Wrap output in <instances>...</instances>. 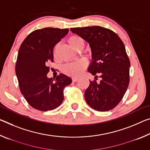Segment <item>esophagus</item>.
Segmentation results:
<instances>
[{"instance_id": "34e87169", "label": "esophagus", "mask_w": 150, "mask_h": 150, "mask_svg": "<svg viewBox=\"0 0 150 150\" xmlns=\"http://www.w3.org/2000/svg\"><path fill=\"white\" fill-rule=\"evenodd\" d=\"M78 79H79V78H78V77H73V78H72V81H73V82L77 81Z\"/></svg>"}]
</instances>
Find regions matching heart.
I'll return each mask as SVG.
<instances>
[{"mask_svg": "<svg viewBox=\"0 0 150 150\" xmlns=\"http://www.w3.org/2000/svg\"><path fill=\"white\" fill-rule=\"evenodd\" d=\"M68 42L70 46L74 49H77L81 45L83 46L84 41L83 39L77 35H73L71 36L68 39ZM59 45H56L54 49V55H55L56 50L57 49ZM87 65V61L84 59H80L78 60L66 63L63 67V71L65 74L72 76V77H77L83 73Z\"/></svg>", "mask_w": 150, "mask_h": 150, "instance_id": "obj_1", "label": "heart"}]
</instances>
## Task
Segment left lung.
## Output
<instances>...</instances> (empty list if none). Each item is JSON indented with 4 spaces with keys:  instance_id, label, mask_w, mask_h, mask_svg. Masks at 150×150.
<instances>
[{
    "instance_id": "left-lung-1",
    "label": "left lung",
    "mask_w": 150,
    "mask_h": 150,
    "mask_svg": "<svg viewBox=\"0 0 150 150\" xmlns=\"http://www.w3.org/2000/svg\"><path fill=\"white\" fill-rule=\"evenodd\" d=\"M71 32L89 42L92 61L88 71L100 83L90 81L85 101L91 108L106 111L115 108L124 96L129 83L130 61L118 35L99 26L71 28Z\"/></svg>"
}]
</instances>
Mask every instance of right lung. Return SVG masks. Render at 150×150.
Listing matches in <instances>:
<instances>
[{
    "instance_id": "1",
    "label": "right lung",
    "mask_w": 150,
    "mask_h": 150,
    "mask_svg": "<svg viewBox=\"0 0 150 150\" xmlns=\"http://www.w3.org/2000/svg\"><path fill=\"white\" fill-rule=\"evenodd\" d=\"M69 33L68 28H44L35 30L25 38L18 50L15 71L21 93L37 110L47 111L63 101V90L72 80L64 74L54 80L47 77L49 62H53V48Z\"/></svg>"
}]
</instances>
